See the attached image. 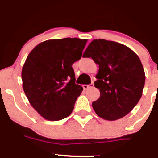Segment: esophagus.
I'll list each match as a JSON object with an SVG mask.
<instances>
[{
	"mask_svg": "<svg viewBox=\"0 0 158 158\" xmlns=\"http://www.w3.org/2000/svg\"><path fill=\"white\" fill-rule=\"evenodd\" d=\"M94 86V83H91V84L89 85H82V87H83V89H89V87H93Z\"/></svg>",
	"mask_w": 158,
	"mask_h": 158,
	"instance_id": "esophagus-1",
	"label": "esophagus"
}]
</instances>
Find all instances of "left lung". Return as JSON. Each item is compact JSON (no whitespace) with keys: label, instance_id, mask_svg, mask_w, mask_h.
<instances>
[{"label":"left lung","instance_id":"1","mask_svg":"<svg viewBox=\"0 0 158 158\" xmlns=\"http://www.w3.org/2000/svg\"><path fill=\"white\" fill-rule=\"evenodd\" d=\"M83 56L99 65L94 86L100 89V98L92 103L97 115L116 120L128 114L141 98L146 79L135 52L118 42L94 39Z\"/></svg>","mask_w":158,"mask_h":158}]
</instances>
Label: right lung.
Segmentation results:
<instances>
[{"label": "right lung", "instance_id": "1", "mask_svg": "<svg viewBox=\"0 0 158 158\" xmlns=\"http://www.w3.org/2000/svg\"><path fill=\"white\" fill-rule=\"evenodd\" d=\"M87 40L77 38L41 42L27 57L23 88L30 104L43 118L56 121L72 113L82 87L76 84L74 62L82 56Z\"/></svg>", "mask_w": 158, "mask_h": 158}]
</instances>
